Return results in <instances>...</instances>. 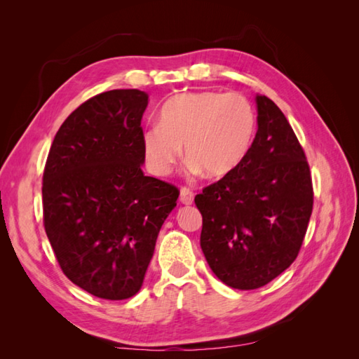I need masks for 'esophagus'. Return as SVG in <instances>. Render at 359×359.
<instances>
[{"instance_id": "1", "label": "esophagus", "mask_w": 359, "mask_h": 359, "mask_svg": "<svg viewBox=\"0 0 359 359\" xmlns=\"http://www.w3.org/2000/svg\"><path fill=\"white\" fill-rule=\"evenodd\" d=\"M194 201V193L191 191V189L184 187L180 188V202L184 205H191Z\"/></svg>"}]
</instances>
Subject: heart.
<instances>
[{
  "label": "heart",
  "mask_w": 359,
  "mask_h": 359,
  "mask_svg": "<svg viewBox=\"0 0 359 359\" xmlns=\"http://www.w3.org/2000/svg\"><path fill=\"white\" fill-rule=\"evenodd\" d=\"M257 131V116L247 97L201 90L174 95L158 112V125L143 131L142 144L152 171L165 175L182 152L193 171L222 179L245 162Z\"/></svg>",
  "instance_id": "heart-1"
}]
</instances>
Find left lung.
<instances>
[{
	"instance_id": "1",
	"label": "left lung",
	"mask_w": 359,
	"mask_h": 359,
	"mask_svg": "<svg viewBox=\"0 0 359 359\" xmlns=\"http://www.w3.org/2000/svg\"><path fill=\"white\" fill-rule=\"evenodd\" d=\"M248 157L194 197L201 247L212 273L238 290L269 284L293 264L313 210L310 166L284 114L257 95Z\"/></svg>"
}]
</instances>
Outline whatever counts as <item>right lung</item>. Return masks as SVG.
Wrapping results in <instances>:
<instances>
[{"label":"right lung","mask_w":359,"mask_h":359,"mask_svg":"<svg viewBox=\"0 0 359 359\" xmlns=\"http://www.w3.org/2000/svg\"><path fill=\"white\" fill-rule=\"evenodd\" d=\"M148 94L114 89L60 126L43 172V224L60 269L102 299L139 292L179 189L142 171Z\"/></svg>","instance_id":"add662e5"}]
</instances>
